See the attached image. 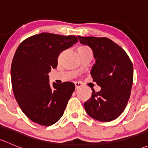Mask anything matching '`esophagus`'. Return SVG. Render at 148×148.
<instances>
[{"instance_id": "1", "label": "esophagus", "mask_w": 148, "mask_h": 148, "mask_svg": "<svg viewBox=\"0 0 148 148\" xmlns=\"http://www.w3.org/2000/svg\"><path fill=\"white\" fill-rule=\"evenodd\" d=\"M74 84H75L76 89H79V88L81 87L82 86V83H81V82H74Z\"/></svg>"}]
</instances>
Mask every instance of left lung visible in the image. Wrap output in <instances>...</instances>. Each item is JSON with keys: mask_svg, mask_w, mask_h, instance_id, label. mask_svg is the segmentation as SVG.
<instances>
[{"mask_svg": "<svg viewBox=\"0 0 148 148\" xmlns=\"http://www.w3.org/2000/svg\"><path fill=\"white\" fill-rule=\"evenodd\" d=\"M81 44L89 46L96 62L91 75L101 87L92 90V97L84 104L86 113L101 122H110L119 117L130 99L133 83V64L121 46L105 37H82Z\"/></svg>", "mask_w": 148, "mask_h": 148, "instance_id": "obj_1", "label": "left lung"}]
</instances>
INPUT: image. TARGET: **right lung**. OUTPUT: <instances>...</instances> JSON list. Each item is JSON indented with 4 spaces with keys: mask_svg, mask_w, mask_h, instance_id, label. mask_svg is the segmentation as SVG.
I'll return each mask as SVG.
<instances>
[{
    "mask_svg": "<svg viewBox=\"0 0 148 148\" xmlns=\"http://www.w3.org/2000/svg\"><path fill=\"white\" fill-rule=\"evenodd\" d=\"M77 42L75 36L41 33L18 47L10 69L12 88L22 112L32 122L51 126L63 115L75 85L53 83L51 88L48 74L57 67L60 53Z\"/></svg>",
    "mask_w": 148,
    "mask_h": 148,
    "instance_id": "obj_1",
    "label": "right lung"
}]
</instances>
